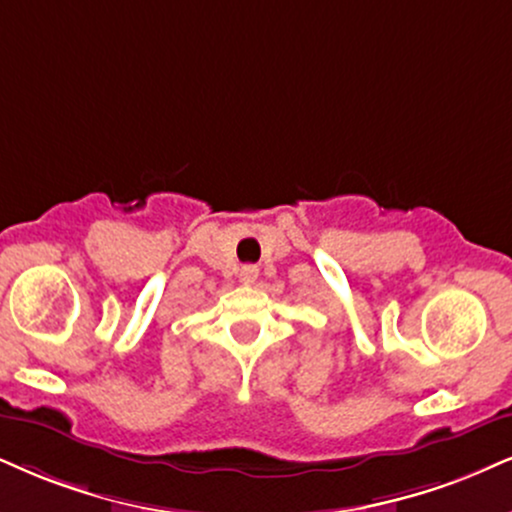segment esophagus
Listing matches in <instances>:
<instances>
[{"label":"esophagus","mask_w":512,"mask_h":512,"mask_svg":"<svg viewBox=\"0 0 512 512\" xmlns=\"http://www.w3.org/2000/svg\"><path fill=\"white\" fill-rule=\"evenodd\" d=\"M239 277H242L244 285H251V282H256L258 277V268L256 266H244L242 273H239Z\"/></svg>","instance_id":"esophagus-1"}]
</instances>
